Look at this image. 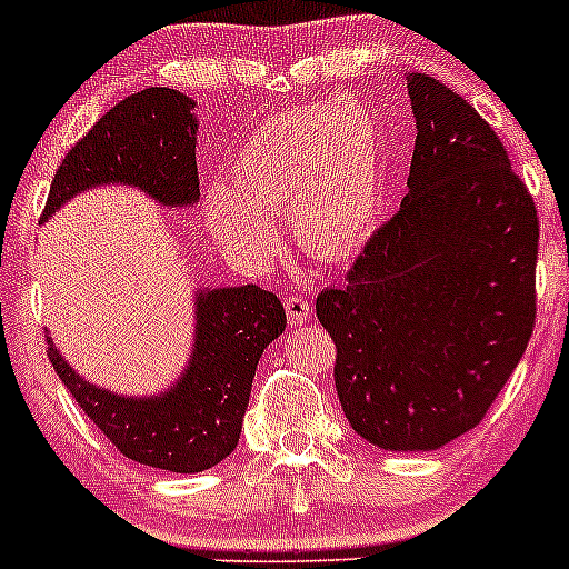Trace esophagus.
<instances>
[{
	"label": "esophagus",
	"mask_w": 569,
	"mask_h": 569,
	"mask_svg": "<svg viewBox=\"0 0 569 569\" xmlns=\"http://www.w3.org/2000/svg\"><path fill=\"white\" fill-rule=\"evenodd\" d=\"M286 317H289V325L291 327H302L306 325V321H311V317H313V308H311V302L308 300H302V297H286Z\"/></svg>",
	"instance_id": "obj_1"
}]
</instances>
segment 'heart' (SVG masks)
I'll list each match as a JSON object with an SVG mask.
<instances>
[{
    "mask_svg": "<svg viewBox=\"0 0 569 569\" xmlns=\"http://www.w3.org/2000/svg\"><path fill=\"white\" fill-rule=\"evenodd\" d=\"M382 209V137L363 104L291 109L239 148L228 187L203 194V220L231 256L267 263L280 248L269 217L289 214L295 242L338 263L369 239Z\"/></svg>",
    "mask_w": 569,
    "mask_h": 569,
    "instance_id": "heart-1",
    "label": "heart"
}]
</instances>
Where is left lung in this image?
<instances>
[{"instance_id":"1","label":"left lung","mask_w":569,"mask_h":569,"mask_svg":"<svg viewBox=\"0 0 569 569\" xmlns=\"http://www.w3.org/2000/svg\"><path fill=\"white\" fill-rule=\"evenodd\" d=\"M416 151L399 214L347 286L317 297L349 427L386 451L470 432L533 330L539 220L496 131L462 96L405 73Z\"/></svg>"}]
</instances>
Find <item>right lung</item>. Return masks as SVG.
<instances>
[{
	"instance_id": "right-lung-1",
	"label": "right lung",
	"mask_w": 569,
	"mask_h": 569,
	"mask_svg": "<svg viewBox=\"0 0 569 569\" xmlns=\"http://www.w3.org/2000/svg\"><path fill=\"white\" fill-rule=\"evenodd\" d=\"M194 107L170 88H146L114 104L62 159L40 222L101 187L134 189L164 209H192L200 200ZM192 308L187 366L157 393H120L84 380L46 336L57 377L114 449L170 473H200L237 449L258 360L286 330L283 302L256 283L200 286Z\"/></svg>"
}]
</instances>
